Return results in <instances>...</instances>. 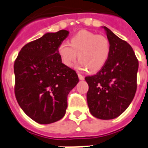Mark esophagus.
Instances as JSON below:
<instances>
[{
  "label": "esophagus",
  "mask_w": 148,
  "mask_h": 148,
  "mask_svg": "<svg viewBox=\"0 0 148 148\" xmlns=\"http://www.w3.org/2000/svg\"><path fill=\"white\" fill-rule=\"evenodd\" d=\"M78 76H79V79H80V80H83L84 79V76L82 75H80V74H78Z\"/></svg>",
  "instance_id": "34e87169"
}]
</instances>
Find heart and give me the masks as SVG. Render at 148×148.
Wrapping results in <instances>:
<instances>
[{"instance_id":"heart-1","label":"heart","mask_w":148,"mask_h":148,"mask_svg":"<svg viewBox=\"0 0 148 148\" xmlns=\"http://www.w3.org/2000/svg\"><path fill=\"white\" fill-rule=\"evenodd\" d=\"M58 54L62 62L72 67L77 54L76 67L81 71L96 73L104 67L110 53L109 42L105 36L87 30H81L71 38L70 44L62 42L58 47Z\"/></svg>"}]
</instances>
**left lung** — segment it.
<instances>
[{
	"label": "left lung",
	"mask_w": 148,
	"mask_h": 148,
	"mask_svg": "<svg viewBox=\"0 0 148 148\" xmlns=\"http://www.w3.org/2000/svg\"><path fill=\"white\" fill-rule=\"evenodd\" d=\"M110 45L107 62L96 75L86 76V100L91 115L100 119H113L125 112L136 91L139 63L130 44L106 26Z\"/></svg>",
	"instance_id": "obj_1"
}]
</instances>
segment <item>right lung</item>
<instances>
[{
    "label": "right lung",
    "mask_w": 148,
    "mask_h": 148,
    "mask_svg": "<svg viewBox=\"0 0 148 148\" xmlns=\"http://www.w3.org/2000/svg\"><path fill=\"white\" fill-rule=\"evenodd\" d=\"M69 32L47 33L25 44L14 64L15 94L23 112L40 124L62 119L67 108V97L79 83L74 70L65 66L58 47Z\"/></svg>",
    "instance_id": "1"
}]
</instances>
